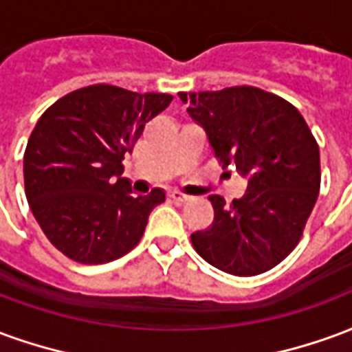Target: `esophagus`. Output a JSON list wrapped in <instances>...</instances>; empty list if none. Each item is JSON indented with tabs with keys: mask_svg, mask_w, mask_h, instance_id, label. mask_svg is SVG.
I'll return each mask as SVG.
<instances>
[{
	"mask_svg": "<svg viewBox=\"0 0 352 352\" xmlns=\"http://www.w3.org/2000/svg\"><path fill=\"white\" fill-rule=\"evenodd\" d=\"M169 198L173 199V201H177V204H184V201H188V199H190V196H188V194H184V192L171 190L169 192Z\"/></svg>",
	"mask_w": 352,
	"mask_h": 352,
	"instance_id": "1",
	"label": "esophagus"
}]
</instances>
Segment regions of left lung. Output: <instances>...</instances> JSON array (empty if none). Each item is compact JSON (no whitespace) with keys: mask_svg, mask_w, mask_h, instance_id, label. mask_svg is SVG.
Returning <instances> with one entry per match:
<instances>
[{"mask_svg":"<svg viewBox=\"0 0 352 352\" xmlns=\"http://www.w3.org/2000/svg\"><path fill=\"white\" fill-rule=\"evenodd\" d=\"M207 131L222 168L247 175L241 199L209 196L214 221L190 236L201 258L222 272L251 277L287 258L303 236L320 190L317 139L300 111L256 87L179 92Z\"/></svg>","mask_w":352,"mask_h":352,"instance_id":"8db88e82","label":"left lung"}]
</instances>
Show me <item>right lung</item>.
<instances>
[{
  "mask_svg": "<svg viewBox=\"0 0 352 352\" xmlns=\"http://www.w3.org/2000/svg\"><path fill=\"white\" fill-rule=\"evenodd\" d=\"M173 100L92 85L65 94L35 124L24 153L28 204L43 234L79 264H105L141 241L160 188L133 196L122 160Z\"/></svg>",
  "mask_w": 352,
  "mask_h": 352,
  "instance_id": "1",
  "label": "right lung"
}]
</instances>
